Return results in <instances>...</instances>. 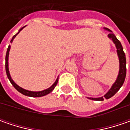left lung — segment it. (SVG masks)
Segmentation results:
<instances>
[{
  "mask_svg": "<svg viewBox=\"0 0 130 130\" xmlns=\"http://www.w3.org/2000/svg\"><path fill=\"white\" fill-rule=\"evenodd\" d=\"M104 29L110 32V33L108 35V38L112 40L113 43L115 44V46L117 47V53L119 61V74H118L117 78L115 83L113 84V85L110 88V90L103 96L99 98H87L90 100L99 101H103L104 98L108 99V98H111L119 91V90L122 86L123 83L124 82V79L126 77V72H127L126 57H125V53L123 51L122 44L120 43V41L117 38V37L114 35V34L112 32L111 30H110L109 29L106 27H104Z\"/></svg>",
  "mask_w": 130,
  "mask_h": 130,
  "instance_id": "8db88e82",
  "label": "left lung"
}]
</instances>
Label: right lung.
<instances>
[{
	"label": "right lung",
	"instance_id": "obj_1",
	"mask_svg": "<svg viewBox=\"0 0 130 130\" xmlns=\"http://www.w3.org/2000/svg\"><path fill=\"white\" fill-rule=\"evenodd\" d=\"M26 27V26H24V27H23L22 28H21L20 29H19V31L18 32L17 34H16L11 39V43H12L13 40V39L16 38V36L20 32V31L21 30H22L23 28H24ZM10 48H11V46L10 45H8V47L7 49V51H6V74H7V77L8 78V79L10 80V82L12 84V85L13 87H15V89L19 91V92H21L22 94L23 95H27V96H29V97H35V98H37V97H42V96H44V95H46L47 94H49L50 92H51L53 90V89L55 88V87L56 86V85H57L58 81V77L56 79V82L53 84L51 86V87H49V88H47V89H45V90H42V91H29V90H25V89H24L22 87H19L18 85H17L16 83H14V81L12 79V78L11 77V75H10V72H9V69H8V55H9V51H10Z\"/></svg>",
	"mask_w": 130,
	"mask_h": 130
}]
</instances>
